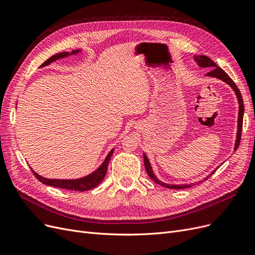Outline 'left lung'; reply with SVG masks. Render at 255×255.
Instances as JSON below:
<instances>
[{
  "label": "left lung",
  "instance_id": "1",
  "mask_svg": "<svg viewBox=\"0 0 255 255\" xmlns=\"http://www.w3.org/2000/svg\"><path fill=\"white\" fill-rule=\"evenodd\" d=\"M194 59H195L196 63L198 64L199 67H201V68H211V71L208 72V73H206V76H210V78H216V79H218V80H221L222 82L227 83L228 85H230V87L232 88L233 91L235 92L236 98H237V101H238V105H239L238 106V120H237V134H236V140H235V145H234V151H236L237 148H238V145H239V142H241L242 128H243V119H244V112H245L244 102H243V98H242V95H241V91H239V89L237 88L236 84L232 80H231L230 76L225 71H223L221 68H219L217 65H216L210 57H207L205 55H195ZM143 163H144L146 173L149 174V176L151 177V179L154 182L159 184L160 186H164L166 188H171V189H183V188H189V187L192 186V185H195V183L176 185V184H168V183L161 182L160 180L157 179V177L155 176V174H154L150 161H149L148 157H146L145 154H143ZM217 169H216V170H217ZM216 170H214L211 174H208L207 177H205L204 180L208 179V177H210Z\"/></svg>",
  "mask_w": 255,
  "mask_h": 255
}]
</instances>
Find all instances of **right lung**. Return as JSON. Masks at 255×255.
<instances>
[{"mask_svg": "<svg viewBox=\"0 0 255 255\" xmlns=\"http://www.w3.org/2000/svg\"><path fill=\"white\" fill-rule=\"evenodd\" d=\"M82 52L81 49L79 50H73L72 52H61L58 54H55V55L51 56L49 59H47L44 63L40 66V68L48 66L50 64H52L53 61H55L57 59L60 58H65L70 55H75ZM114 153V149L111 150V152L107 154V156L105 157L103 163L100 165V167L95 170L92 173L81 177V179H75V180H59V179H47V177H43L41 175H39L38 173H36L33 169L32 171L35 174V176L39 180L42 184L49 185V186H53V187H58V188H64V189H68V190H75V191H86L89 189L95 188L96 186L101 183L104 179V176L106 174L107 171V166H109V163L111 160V157Z\"/></svg>", "mask_w": 255, "mask_h": 255, "instance_id": "obj_1", "label": "right lung"}]
</instances>
